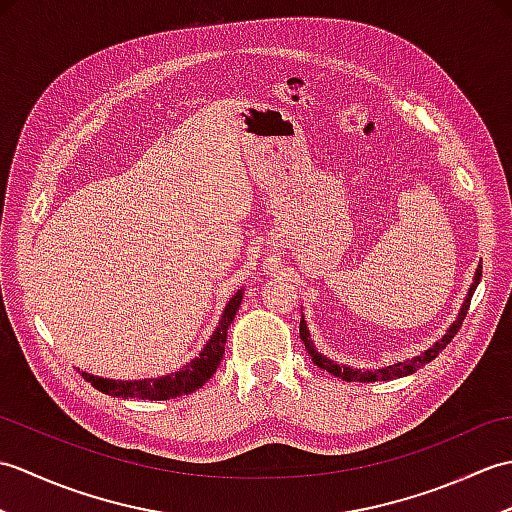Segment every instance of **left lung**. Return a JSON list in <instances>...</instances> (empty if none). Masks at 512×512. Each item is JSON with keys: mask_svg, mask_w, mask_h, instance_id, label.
<instances>
[{"mask_svg": "<svg viewBox=\"0 0 512 512\" xmlns=\"http://www.w3.org/2000/svg\"><path fill=\"white\" fill-rule=\"evenodd\" d=\"M480 279H482V264L475 268L473 284H471L469 292H466V297H464V301H462V308H460V312H458V319H455V321L449 325L447 332H444L436 343H433L431 347H427V350H424V352H420L418 356L407 358V361H400V363L380 367V369H354V367H350V365H339L336 361H332V358L321 354V352L317 350V345L312 343V336H310V330H308V321H306V317H303V314H301V323H299V336H301V341L306 343V350H308V354L312 356V363H314V365L325 369V372H330V374H334V376H339V378L347 380V383H374V380H394V378L409 376V374L416 372L418 367H422L424 363H431L433 358H436V356L444 350V347H447V345L451 343L453 336L458 334L460 325H462V321H464V317H466V310H469V303H471L473 292H475L477 284H480Z\"/></svg>", "mask_w": 512, "mask_h": 512, "instance_id": "left-lung-1", "label": "left lung"}]
</instances>
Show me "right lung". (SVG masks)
Wrapping results in <instances>:
<instances>
[{
  "label": "right lung",
  "mask_w": 512,
  "mask_h": 512,
  "mask_svg": "<svg viewBox=\"0 0 512 512\" xmlns=\"http://www.w3.org/2000/svg\"><path fill=\"white\" fill-rule=\"evenodd\" d=\"M242 299H244V288H239L235 295L228 299L226 308L220 317V323H217V328L213 330L211 339L206 341V345L202 347V352L187 365H182L178 372H171L167 376H158V378H143V380L103 378V376H94V374L83 372V369H79V374L88 380L94 389H99V391H103V394L114 396V398L169 400V398L191 394V391L200 389L206 380L215 374L217 365H220L222 354H224L228 325L233 323L239 306H242Z\"/></svg>",
  "instance_id": "right-lung-1"
}]
</instances>
